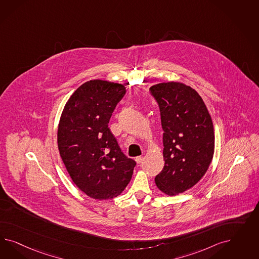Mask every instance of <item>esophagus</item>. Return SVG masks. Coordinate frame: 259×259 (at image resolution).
<instances>
[{
	"label": "esophagus",
	"mask_w": 259,
	"mask_h": 259,
	"mask_svg": "<svg viewBox=\"0 0 259 259\" xmlns=\"http://www.w3.org/2000/svg\"><path fill=\"white\" fill-rule=\"evenodd\" d=\"M142 160H143L142 157H136V161H137V163H138V164H141V162H142Z\"/></svg>",
	"instance_id": "esophagus-1"
}]
</instances>
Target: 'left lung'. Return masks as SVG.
<instances>
[{
  "mask_svg": "<svg viewBox=\"0 0 259 259\" xmlns=\"http://www.w3.org/2000/svg\"><path fill=\"white\" fill-rule=\"evenodd\" d=\"M150 93L159 107L164 146V167L155 181L161 192L176 196L196 185L211 164L212 118L201 97L184 83H158Z\"/></svg>",
  "mask_w": 259,
  "mask_h": 259,
  "instance_id": "1",
  "label": "left lung"
}]
</instances>
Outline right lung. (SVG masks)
Listing matches in <instances>:
<instances>
[{
  "mask_svg": "<svg viewBox=\"0 0 259 259\" xmlns=\"http://www.w3.org/2000/svg\"><path fill=\"white\" fill-rule=\"evenodd\" d=\"M125 93L122 84L89 80L72 94L61 116V157L73 182L95 199L118 196L132 179L136 161L122 153L108 127Z\"/></svg>",
  "mask_w": 259,
  "mask_h": 259,
  "instance_id": "add662e5",
  "label": "right lung"
}]
</instances>
